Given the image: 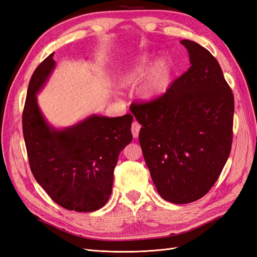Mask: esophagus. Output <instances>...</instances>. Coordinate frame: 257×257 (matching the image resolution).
I'll use <instances>...</instances> for the list:
<instances>
[{
  "label": "esophagus",
  "instance_id": "1",
  "mask_svg": "<svg viewBox=\"0 0 257 257\" xmlns=\"http://www.w3.org/2000/svg\"><path fill=\"white\" fill-rule=\"evenodd\" d=\"M141 124H139L138 122H133V124H132V133H133V136L134 138H137L138 135H139V131H141Z\"/></svg>",
  "mask_w": 257,
  "mask_h": 257
}]
</instances>
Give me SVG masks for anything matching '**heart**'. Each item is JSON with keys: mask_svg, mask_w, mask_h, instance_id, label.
<instances>
[{"mask_svg": "<svg viewBox=\"0 0 257 257\" xmlns=\"http://www.w3.org/2000/svg\"><path fill=\"white\" fill-rule=\"evenodd\" d=\"M151 60V54L144 53L119 73L116 80L121 88H133L143 79ZM170 66L165 58H158L153 62L141 85L142 98L145 102H153L164 94L170 80Z\"/></svg>", "mask_w": 257, "mask_h": 257, "instance_id": "b5f03b06", "label": "heart"}]
</instances>
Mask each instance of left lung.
Here are the masks:
<instances>
[{
    "label": "left lung",
    "mask_w": 257,
    "mask_h": 257,
    "mask_svg": "<svg viewBox=\"0 0 257 257\" xmlns=\"http://www.w3.org/2000/svg\"><path fill=\"white\" fill-rule=\"evenodd\" d=\"M191 66L164 95L130 109L142 124L139 143L158 193L193 203L212 188L232 142L234 95L219 62L203 46L180 42Z\"/></svg>",
    "instance_id": "8db88e82"
}]
</instances>
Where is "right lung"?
<instances>
[{"mask_svg":"<svg viewBox=\"0 0 257 257\" xmlns=\"http://www.w3.org/2000/svg\"><path fill=\"white\" fill-rule=\"evenodd\" d=\"M53 54L31 77L22 113L30 167L58 205L77 212H92L105 206L111 195L118 157L133 139V115L108 118L92 113L71 126L51 125L36 95L56 68Z\"/></svg>","mask_w":257,"mask_h":257,"instance_id":"obj_1","label":"right lung"}]
</instances>
